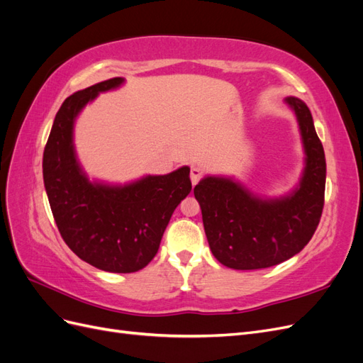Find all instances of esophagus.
<instances>
[{
  "mask_svg": "<svg viewBox=\"0 0 363 363\" xmlns=\"http://www.w3.org/2000/svg\"><path fill=\"white\" fill-rule=\"evenodd\" d=\"M200 179H201L200 169H199V168H192V169H191V182H192V186H195L196 183H199Z\"/></svg>",
  "mask_w": 363,
  "mask_h": 363,
  "instance_id": "1",
  "label": "esophagus"
}]
</instances>
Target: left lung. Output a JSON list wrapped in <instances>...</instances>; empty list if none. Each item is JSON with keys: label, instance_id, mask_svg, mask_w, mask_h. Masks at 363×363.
Wrapping results in <instances>:
<instances>
[{"label": "left lung", "instance_id": "8db88e82", "mask_svg": "<svg viewBox=\"0 0 363 363\" xmlns=\"http://www.w3.org/2000/svg\"><path fill=\"white\" fill-rule=\"evenodd\" d=\"M295 115L304 167L288 192L265 196L230 175H204L194 188L212 255L233 269H262L291 259L320 224L325 191V156L306 103L286 96Z\"/></svg>", "mask_w": 363, "mask_h": 363}]
</instances>
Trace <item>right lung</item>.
<instances>
[{"label": "right lung", "mask_w": 363, "mask_h": 363, "mask_svg": "<svg viewBox=\"0 0 363 363\" xmlns=\"http://www.w3.org/2000/svg\"><path fill=\"white\" fill-rule=\"evenodd\" d=\"M123 77L77 91L54 118L43 151V184L67 245L107 272H136L156 256L175 207L192 189L189 167L127 183L91 180L77 156L75 121L95 98L119 89Z\"/></svg>", "instance_id": "1"}]
</instances>
